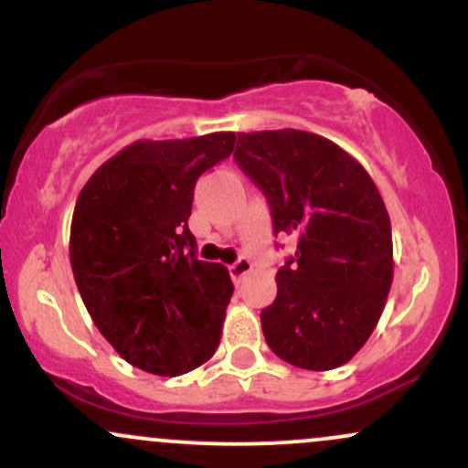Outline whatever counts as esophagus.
Returning <instances> with one entry per match:
<instances>
[{
    "label": "esophagus",
    "mask_w": 468,
    "mask_h": 468,
    "mask_svg": "<svg viewBox=\"0 0 468 468\" xmlns=\"http://www.w3.org/2000/svg\"><path fill=\"white\" fill-rule=\"evenodd\" d=\"M229 271H230V277H233L235 282H239L241 277L249 275V272L252 271V261L246 260V257H239L233 266H229Z\"/></svg>",
    "instance_id": "1"
}]
</instances>
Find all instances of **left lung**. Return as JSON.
<instances>
[{"mask_svg":"<svg viewBox=\"0 0 468 468\" xmlns=\"http://www.w3.org/2000/svg\"><path fill=\"white\" fill-rule=\"evenodd\" d=\"M235 160L271 202L275 233L297 238L261 310L268 347L294 367H341L374 332L394 279L383 197L365 166L319 133H239Z\"/></svg>","mask_w":468,"mask_h":468,"instance_id":"8db88e82","label":"left lung"}]
</instances>
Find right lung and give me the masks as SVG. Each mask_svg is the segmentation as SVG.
Here are the masks:
<instances>
[{"label": "right lung", "instance_id": "obj_1", "mask_svg": "<svg viewBox=\"0 0 468 468\" xmlns=\"http://www.w3.org/2000/svg\"><path fill=\"white\" fill-rule=\"evenodd\" d=\"M233 149V132L136 141L79 193L74 282L94 325L133 367L180 376L218 350L233 283L222 264L196 257L189 216L197 178Z\"/></svg>", "mask_w": 468, "mask_h": 468}]
</instances>
